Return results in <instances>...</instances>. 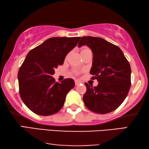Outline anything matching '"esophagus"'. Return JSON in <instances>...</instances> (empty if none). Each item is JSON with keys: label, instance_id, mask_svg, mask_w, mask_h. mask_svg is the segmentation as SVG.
<instances>
[{"label": "esophagus", "instance_id": "esophagus-1", "mask_svg": "<svg viewBox=\"0 0 149 149\" xmlns=\"http://www.w3.org/2000/svg\"><path fill=\"white\" fill-rule=\"evenodd\" d=\"M80 83H81V82L80 81H79V80L75 81V85H78L80 84Z\"/></svg>", "mask_w": 149, "mask_h": 149}]
</instances>
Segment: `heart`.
I'll return each mask as SVG.
<instances>
[{
	"instance_id": "b5f03b06",
	"label": "heart",
	"mask_w": 149,
	"mask_h": 149,
	"mask_svg": "<svg viewBox=\"0 0 149 149\" xmlns=\"http://www.w3.org/2000/svg\"><path fill=\"white\" fill-rule=\"evenodd\" d=\"M88 51H90V49H89V48L87 47H83L81 49V53L82 54V53H84L85 52H88Z\"/></svg>"
}]
</instances>
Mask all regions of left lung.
<instances>
[{"mask_svg": "<svg viewBox=\"0 0 149 149\" xmlns=\"http://www.w3.org/2000/svg\"><path fill=\"white\" fill-rule=\"evenodd\" d=\"M87 45L93 52L90 74L95 87L85 83L83 102L89 110L98 114L115 111L125 100L131 86V67L119 47L100 37L83 36L79 47Z\"/></svg>", "mask_w": 149, "mask_h": 149, "instance_id": "left-lung-1", "label": "left lung"}]
</instances>
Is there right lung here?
<instances>
[{
    "mask_svg": "<svg viewBox=\"0 0 149 149\" xmlns=\"http://www.w3.org/2000/svg\"><path fill=\"white\" fill-rule=\"evenodd\" d=\"M81 37H52L28 53L20 67L17 78L20 97L36 115L49 116L58 113L66 95L74 88L72 79L57 83L52 76L62 65L66 55L77 46Z\"/></svg>",
    "mask_w": 149,
    "mask_h": 149,
    "instance_id": "obj_1",
    "label": "right lung"
}]
</instances>
